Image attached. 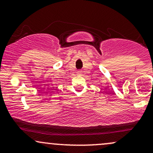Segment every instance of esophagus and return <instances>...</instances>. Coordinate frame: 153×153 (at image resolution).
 Instances as JSON below:
<instances>
[{
  "label": "esophagus",
  "mask_w": 153,
  "mask_h": 153,
  "mask_svg": "<svg viewBox=\"0 0 153 153\" xmlns=\"http://www.w3.org/2000/svg\"><path fill=\"white\" fill-rule=\"evenodd\" d=\"M77 74L78 75H81L82 74V72L80 71H78V72H77Z\"/></svg>",
  "instance_id": "34e87169"
}]
</instances>
